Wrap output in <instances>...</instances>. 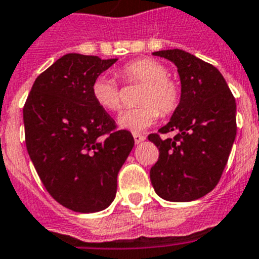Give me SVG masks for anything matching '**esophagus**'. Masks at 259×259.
<instances>
[{"instance_id":"34e87169","label":"esophagus","mask_w":259,"mask_h":259,"mask_svg":"<svg viewBox=\"0 0 259 259\" xmlns=\"http://www.w3.org/2000/svg\"><path fill=\"white\" fill-rule=\"evenodd\" d=\"M134 139H135V143L136 144H140L145 140V136L140 134H134Z\"/></svg>"}]
</instances>
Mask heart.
<instances>
[{"label":"heart","mask_w":259,"mask_h":259,"mask_svg":"<svg viewBox=\"0 0 259 259\" xmlns=\"http://www.w3.org/2000/svg\"><path fill=\"white\" fill-rule=\"evenodd\" d=\"M125 83H143L137 104L139 106L123 111L119 125L134 132H141L157 122L159 110L163 115L174 113L180 101V88L168 77L167 68L152 58L132 61L116 71ZM91 93L96 104L106 111H118L122 107V95L118 84L110 77L100 75L93 80Z\"/></svg>","instance_id":"1"}]
</instances>
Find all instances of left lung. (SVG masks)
Returning <instances> with one entry per match:
<instances>
[{
	"label": "left lung",
	"mask_w": 259,
	"mask_h": 259,
	"mask_svg": "<svg viewBox=\"0 0 259 259\" xmlns=\"http://www.w3.org/2000/svg\"><path fill=\"white\" fill-rule=\"evenodd\" d=\"M153 56L171 61L182 83L180 102L159 134L148 136L159 150L150 168L155 193L172 202L198 200L218 184L236 137V101L217 67L180 49Z\"/></svg>",
	"instance_id": "left-lung-1"
}]
</instances>
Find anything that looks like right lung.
Listing matches in <instances>:
<instances>
[{"instance_id":"obj_1","label":"right lung","mask_w":259,"mask_h":259,"mask_svg":"<svg viewBox=\"0 0 259 259\" xmlns=\"http://www.w3.org/2000/svg\"><path fill=\"white\" fill-rule=\"evenodd\" d=\"M118 61L70 53L40 74L23 107L26 145L41 182L76 212L106 209L135 145L92 98L93 80Z\"/></svg>"}]
</instances>
